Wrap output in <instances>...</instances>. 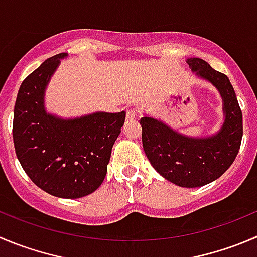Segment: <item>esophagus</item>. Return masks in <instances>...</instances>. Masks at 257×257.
Returning a JSON list of instances; mask_svg holds the SVG:
<instances>
[{
	"label": "esophagus",
	"mask_w": 257,
	"mask_h": 257,
	"mask_svg": "<svg viewBox=\"0 0 257 257\" xmlns=\"http://www.w3.org/2000/svg\"><path fill=\"white\" fill-rule=\"evenodd\" d=\"M137 114H138L137 109H129V110H126V115H125L126 121L134 120V119L137 118Z\"/></svg>",
	"instance_id": "1"
}]
</instances>
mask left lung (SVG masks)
<instances>
[{
  "mask_svg": "<svg viewBox=\"0 0 257 257\" xmlns=\"http://www.w3.org/2000/svg\"><path fill=\"white\" fill-rule=\"evenodd\" d=\"M186 62L195 76L211 83L220 93L222 125L211 136L189 137L144 114L142 142L147 158L163 178L179 187L195 188L220 178L233 163L242 139V113L225 74L198 57H189Z\"/></svg>",
  "mask_w": 257,
  "mask_h": 257,
  "instance_id": "obj_1",
  "label": "left lung"
}]
</instances>
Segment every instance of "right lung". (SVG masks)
Returning a JSON list of instances; mask_svg holds the SVG:
<instances>
[{"label": "right lung", "mask_w": 257, "mask_h": 257, "mask_svg": "<svg viewBox=\"0 0 257 257\" xmlns=\"http://www.w3.org/2000/svg\"><path fill=\"white\" fill-rule=\"evenodd\" d=\"M65 57L62 52L45 60L22 81L12 134L16 156L30 179L49 195L73 200L90 195L103 183L125 111L76 118L49 113L46 88Z\"/></svg>", "instance_id": "1"}]
</instances>
